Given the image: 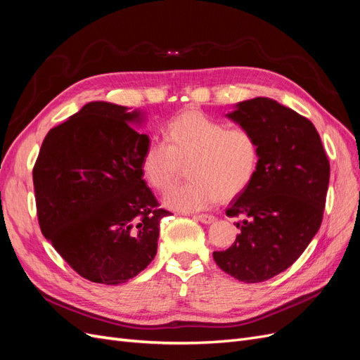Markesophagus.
<instances>
[{"label": "esophagus", "instance_id": "obj_1", "mask_svg": "<svg viewBox=\"0 0 360 360\" xmlns=\"http://www.w3.org/2000/svg\"><path fill=\"white\" fill-rule=\"evenodd\" d=\"M193 217L202 224H212L214 221V216H212V214H195Z\"/></svg>", "mask_w": 360, "mask_h": 360}]
</instances>
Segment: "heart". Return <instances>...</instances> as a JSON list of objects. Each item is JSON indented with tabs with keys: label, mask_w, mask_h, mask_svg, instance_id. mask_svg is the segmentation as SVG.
<instances>
[{
	"label": "heart",
	"mask_w": 360,
	"mask_h": 360,
	"mask_svg": "<svg viewBox=\"0 0 360 360\" xmlns=\"http://www.w3.org/2000/svg\"><path fill=\"white\" fill-rule=\"evenodd\" d=\"M165 143L151 141L141 158V172L156 191L176 180L181 163L189 162L188 181L174 184L165 193L167 207L177 212H198L230 200L254 180L259 146L246 127H230L200 111H184L168 120Z\"/></svg>",
	"instance_id": "b5f03b06"
}]
</instances>
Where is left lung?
Masks as SVG:
<instances>
[{
  "label": "left lung",
  "instance_id": "1",
  "mask_svg": "<svg viewBox=\"0 0 360 360\" xmlns=\"http://www.w3.org/2000/svg\"><path fill=\"white\" fill-rule=\"evenodd\" d=\"M226 117L255 135L259 163L226 209V216H243L240 234L213 258L225 274L255 284L287 270L317 234L330 165L315 126L274 99L238 102Z\"/></svg>",
  "mask_w": 360,
  "mask_h": 360
}]
</instances>
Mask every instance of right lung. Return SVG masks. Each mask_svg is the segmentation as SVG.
Instances as JSON below:
<instances>
[{
	"label": "right lung",
	"mask_w": 360,
	"mask_h": 360,
	"mask_svg": "<svg viewBox=\"0 0 360 360\" xmlns=\"http://www.w3.org/2000/svg\"><path fill=\"white\" fill-rule=\"evenodd\" d=\"M144 114L90 102L51 129L32 169L40 230L82 278L118 285L158 252L159 222L169 212L141 172L150 139L132 124Z\"/></svg>",
	"instance_id": "add662e5"
}]
</instances>
